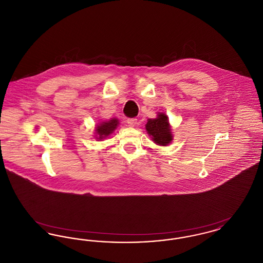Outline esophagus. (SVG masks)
Wrapping results in <instances>:
<instances>
[{"instance_id":"34e87169","label":"esophagus","mask_w":263,"mask_h":263,"mask_svg":"<svg viewBox=\"0 0 263 263\" xmlns=\"http://www.w3.org/2000/svg\"><path fill=\"white\" fill-rule=\"evenodd\" d=\"M127 123L129 124V126L134 127L137 124V119L136 118H129V119H127Z\"/></svg>"}]
</instances>
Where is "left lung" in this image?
<instances>
[{"instance_id":"8db88e82","label":"left lung","mask_w":263,"mask_h":263,"mask_svg":"<svg viewBox=\"0 0 263 263\" xmlns=\"http://www.w3.org/2000/svg\"><path fill=\"white\" fill-rule=\"evenodd\" d=\"M146 131L152 141L159 146L164 147L173 142L172 126L168 117L164 112H158L156 118H149L146 124Z\"/></svg>"}]
</instances>
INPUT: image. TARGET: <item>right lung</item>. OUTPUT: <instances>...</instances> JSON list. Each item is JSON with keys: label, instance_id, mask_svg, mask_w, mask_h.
Wrapping results in <instances>:
<instances>
[{"label": "right lung", "instance_id": "1", "mask_svg": "<svg viewBox=\"0 0 263 263\" xmlns=\"http://www.w3.org/2000/svg\"><path fill=\"white\" fill-rule=\"evenodd\" d=\"M118 125L119 120L117 118H111L107 121H102L95 127V137L98 141L109 137Z\"/></svg>", "mask_w": 263, "mask_h": 263}]
</instances>
